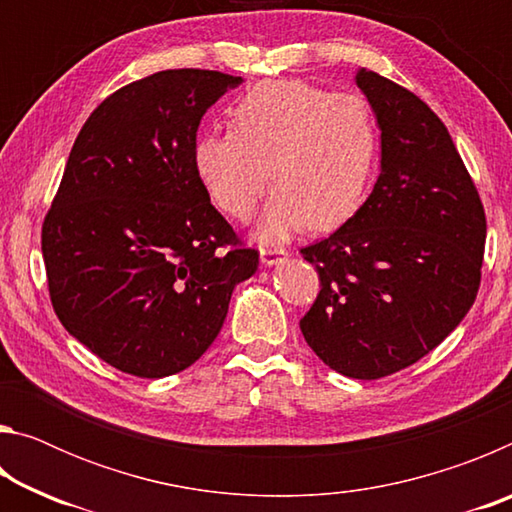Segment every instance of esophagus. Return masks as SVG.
Wrapping results in <instances>:
<instances>
[{"instance_id":"1","label":"esophagus","mask_w":512,"mask_h":512,"mask_svg":"<svg viewBox=\"0 0 512 512\" xmlns=\"http://www.w3.org/2000/svg\"><path fill=\"white\" fill-rule=\"evenodd\" d=\"M289 253L284 248H262V264L264 266H277L282 264Z\"/></svg>"}]
</instances>
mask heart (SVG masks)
Here are the masks:
<instances>
[{"instance_id": "heart-1", "label": "heart", "mask_w": 512, "mask_h": 512, "mask_svg": "<svg viewBox=\"0 0 512 512\" xmlns=\"http://www.w3.org/2000/svg\"><path fill=\"white\" fill-rule=\"evenodd\" d=\"M235 131L203 133L194 171L212 203L237 221L255 214L268 185L280 187L257 228L282 241L302 225L329 230L357 212L377 158V131L357 94L302 81L255 85L230 112Z\"/></svg>"}]
</instances>
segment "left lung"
<instances>
[{
	"instance_id": "8db88e82",
	"label": "left lung",
	"mask_w": 512,
	"mask_h": 512,
	"mask_svg": "<svg viewBox=\"0 0 512 512\" xmlns=\"http://www.w3.org/2000/svg\"><path fill=\"white\" fill-rule=\"evenodd\" d=\"M381 131L372 194L334 235L302 248L320 293L309 348L352 379H379L443 343L474 305L485 212L443 121L402 85L359 69Z\"/></svg>"
}]
</instances>
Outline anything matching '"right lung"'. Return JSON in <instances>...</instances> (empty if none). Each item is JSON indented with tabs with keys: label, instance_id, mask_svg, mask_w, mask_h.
I'll return each instance as SVG.
<instances>
[{
	"label": "right lung",
	"instance_id": "right-lung-1",
	"mask_svg": "<svg viewBox=\"0 0 512 512\" xmlns=\"http://www.w3.org/2000/svg\"><path fill=\"white\" fill-rule=\"evenodd\" d=\"M244 83L167 69L101 103L69 153L42 223L60 323L99 359L160 379L210 348L259 253L241 248L194 171L198 124Z\"/></svg>",
	"mask_w": 512,
	"mask_h": 512
}]
</instances>
